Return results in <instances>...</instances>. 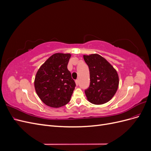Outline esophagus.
I'll list each match as a JSON object with an SVG mask.
<instances>
[{
  "label": "esophagus",
  "instance_id": "34e87169",
  "mask_svg": "<svg viewBox=\"0 0 151 151\" xmlns=\"http://www.w3.org/2000/svg\"><path fill=\"white\" fill-rule=\"evenodd\" d=\"M76 85H77V86H78V85H79V80H78V79L76 80Z\"/></svg>",
  "mask_w": 151,
  "mask_h": 151
}]
</instances>
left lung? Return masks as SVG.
I'll use <instances>...</instances> for the list:
<instances>
[{
    "instance_id": "left-lung-1",
    "label": "left lung",
    "mask_w": 151,
    "mask_h": 151,
    "mask_svg": "<svg viewBox=\"0 0 151 151\" xmlns=\"http://www.w3.org/2000/svg\"><path fill=\"white\" fill-rule=\"evenodd\" d=\"M83 57L90 73V86L85 90L87 99L94 104L108 102L115 94L119 85L116 70L98 54L84 55Z\"/></svg>"
}]
</instances>
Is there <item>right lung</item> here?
<instances>
[{
    "mask_svg": "<svg viewBox=\"0 0 151 151\" xmlns=\"http://www.w3.org/2000/svg\"><path fill=\"white\" fill-rule=\"evenodd\" d=\"M70 53H55L40 67L35 79V88L47 106L60 108L70 101L76 83L67 64Z\"/></svg>",
    "mask_w": 151,
    "mask_h": 151,
    "instance_id": "right-lung-1",
    "label": "right lung"
}]
</instances>
